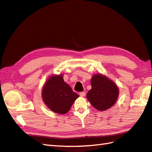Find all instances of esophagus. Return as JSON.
I'll use <instances>...</instances> for the list:
<instances>
[{
    "mask_svg": "<svg viewBox=\"0 0 152 152\" xmlns=\"http://www.w3.org/2000/svg\"><path fill=\"white\" fill-rule=\"evenodd\" d=\"M85 95H86V92L82 91V92L80 93V96H82V97H84Z\"/></svg>",
    "mask_w": 152,
    "mask_h": 152,
    "instance_id": "34e87169",
    "label": "esophagus"
}]
</instances>
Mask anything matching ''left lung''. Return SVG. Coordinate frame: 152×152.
<instances>
[{
	"instance_id": "1",
	"label": "left lung",
	"mask_w": 152,
	"mask_h": 152,
	"mask_svg": "<svg viewBox=\"0 0 152 152\" xmlns=\"http://www.w3.org/2000/svg\"><path fill=\"white\" fill-rule=\"evenodd\" d=\"M91 89L87 99L95 109L105 111L115 104L119 96L118 86L102 74H96L91 79Z\"/></svg>"
}]
</instances>
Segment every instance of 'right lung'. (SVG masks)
<instances>
[{
  "mask_svg": "<svg viewBox=\"0 0 152 152\" xmlns=\"http://www.w3.org/2000/svg\"><path fill=\"white\" fill-rule=\"evenodd\" d=\"M78 96L64 82L63 74L50 76L42 90V98L45 104L51 111L59 114H66Z\"/></svg>",
  "mask_w": 152,
  "mask_h": 152,
  "instance_id": "1",
  "label": "right lung"
}]
</instances>
